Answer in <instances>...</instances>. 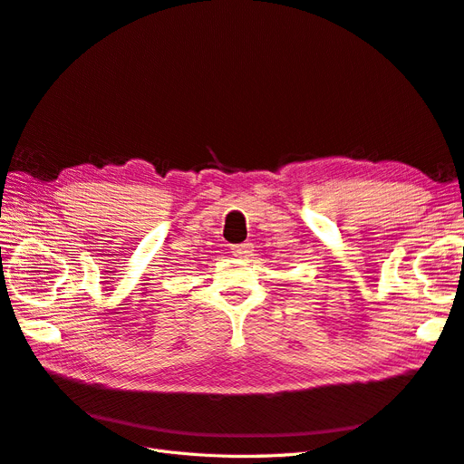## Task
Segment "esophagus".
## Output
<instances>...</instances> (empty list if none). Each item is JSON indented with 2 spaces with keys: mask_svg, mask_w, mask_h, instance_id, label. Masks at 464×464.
<instances>
[{
  "mask_svg": "<svg viewBox=\"0 0 464 464\" xmlns=\"http://www.w3.org/2000/svg\"><path fill=\"white\" fill-rule=\"evenodd\" d=\"M249 254H251V246L249 244L232 246V256H236V257H249Z\"/></svg>",
  "mask_w": 464,
  "mask_h": 464,
  "instance_id": "34e87169",
  "label": "esophagus"
}]
</instances>
